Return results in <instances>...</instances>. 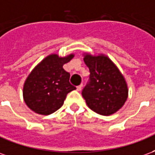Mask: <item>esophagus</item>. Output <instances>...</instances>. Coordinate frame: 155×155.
I'll return each mask as SVG.
<instances>
[{
    "label": "esophagus",
    "instance_id": "34e87169",
    "mask_svg": "<svg viewBox=\"0 0 155 155\" xmlns=\"http://www.w3.org/2000/svg\"><path fill=\"white\" fill-rule=\"evenodd\" d=\"M82 84H81V85H79L77 87V90H78V91H81V90H82Z\"/></svg>",
    "mask_w": 155,
    "mask_h": 155
}]
</instances>
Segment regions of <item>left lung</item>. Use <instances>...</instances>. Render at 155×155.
<instances>
[{
	"label": "left lung",
	"mask_w": 155,
	"mask_h": 155,
	"mask_svg": "<svg viewBox=\"0 0 155 155\" xmlns=\"http://www.w3.org/2000/svg\"><path fill=\"white\" fill-rule=\"evenodd\" d=\"M84 62L90 71L88 82L82 91L87 105L102 116L114 114L128 97L124 77L107 56L86 54Z\"/></svg>",
	"instance_id": "1"
}]
</instances>
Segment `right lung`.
Masks as SVG:
<instances>
[{
    "label": "right lung",
    "instance_id": "1",
    "mask_svg": "<svg viewBox=\"0 0 155 155\" xmlns=\"http://www.w3.org/2000/svg\"><path fill=\"white\" fill-rule=\"evenodd\" d=\"M73 58V54L64 58L51 54L33 69L23 88L25 102L33 111L54 113L63 106L68 93L76 89L69 82L70 73L63 68Z\"/></svg>",
    "mask_w": 155,
    "mask_h": 155
}]
</instances>
